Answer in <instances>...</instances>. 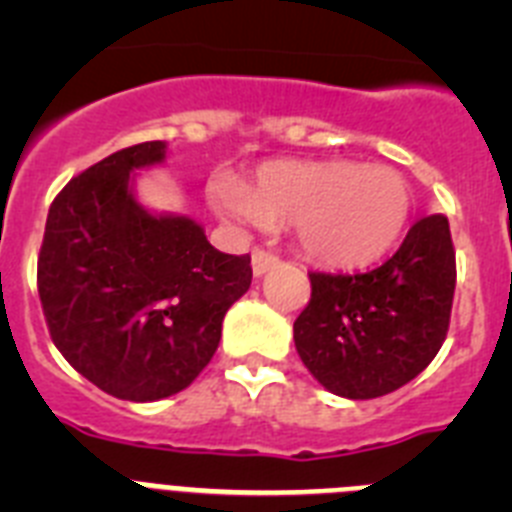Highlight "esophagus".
Listing matches in <instances>:
<instances>
[{
    "label": "esophagus",
    "instance_id": "1",
    "mask_svg": "<svg viewBox=\"0 0 512 512\" xmlns=\"http://www.w3.org/2000/svg\"><path fill=\"white\" fill-rule=\"evenodd\" d=\"M279 264V259L274 256V253L269 251H261V248H256V251L251 253V269H253V277H264L266 271L274 269V266Z\"/></svg>",
    "mask_w": 512,
    "mask_h": 512
}]
</instances>
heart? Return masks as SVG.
<instances>
[{
	"label": "heart",
	"instance_id": "1",
	"mask_svg": "<svg viewBox=\"0 0 512 512\" xmlns=\"http://www.w3.org/2000/svg\"><path fill=\"white\" fill-rule=\"evenodd\" d=\"M210 200L235 223H292L302 253L333 269L382 259L413 212V189L400 171L354 161H277L248 192L220 179Z\"/></svg>",
	"mask_w": 512,
	"mask_h": 512
}]
</instances>
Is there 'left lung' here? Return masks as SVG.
<instances>
[{
    "label": "left lung",
    "mask_w": 512,
    "mask_h": 512,
    "mask_svg": "<svg viewBox=\"0 0 512 512\" xmlns=\"http://www.w3.org/2000/svg\"><path fill=\"white\" fill-rule=\"evenodd\" d=\"M295 320L307 372L348 400L390 395L418 377L449 330L456 256L449 220L423 217L392 259L366 274H310Z\"/></svg>",
    "instance_id": "left-lung-1"
}]
</instances>
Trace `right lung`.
<instances>
[{
	"instance_id": "obj_1",
	"label": "right lung",
	"mask_w": 512,
	"mask_h": 512,
	"mask_svg": "<svg viewBox=\"0 0 512 512\" xmlns=\"http://www.w3.org/2000/svg\"><path fill=\"white\" fill-rule=\"evenodd\" d=\"M164 161V140L122 148L74 176L45 220V323L63 359L117 400L187 390L251 287V256L212 248L192 217L140 205L135 174Z\"/></svg>"
}]
</instances>
